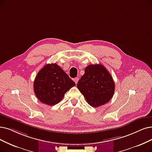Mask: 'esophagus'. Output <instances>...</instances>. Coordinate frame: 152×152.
Segmentation results:
<instances>
[{"label":"esophagus","instance_id":"34e87169","mask_svg":"<svg viewBox=\"0 0 152 152\" xmlns=\"http://www.w3.org/2000/svg\"><path fill=\"white\" fill-rule=\"evenodd\" d=\"M74 80V82H75V83L77 84V82H78V80H79V78H78V77H77V78H75Z\"/></svg>","mask_w":152,"mask_h":152}]
</instances>
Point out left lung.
I'll list each match as a JSON object with an SVG mask.
<instances>
[{"label": "left lung", "instance_id": "1", "mask_svg": "<svg viewBox=\"0 0 152 152\" xmlns=\"http://www.w3.org/2000/svg\"><path fill=\"white\" fill-rule=\"evenodd\" d=\"M77 88L88 104L94 107L103 105L111 100L115 91L113 78L104 65H89L77 83Z\"/></svg>", "mask_w": 152, "mask_h": 152}]
</instances>
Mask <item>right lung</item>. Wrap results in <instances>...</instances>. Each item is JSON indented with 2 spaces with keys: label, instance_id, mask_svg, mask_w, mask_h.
<instances>
[{
  "label": "right lung",
  "instance_id": "1",
  "mask_svg": "<svg viewBox=\"0 0 152 152\" xmlns=\"http://www.w3.org/2000/svg\"><path fill=\"white\" fill-rule=\"evenodd\" d=\"M75 86V82L57 64L45 65L36 75L34 90L43 104L54 105L64 98L65 94Z\"/></svg>",
  "mask_w": 152,
  "mask_h": 152
}]
</instances>
